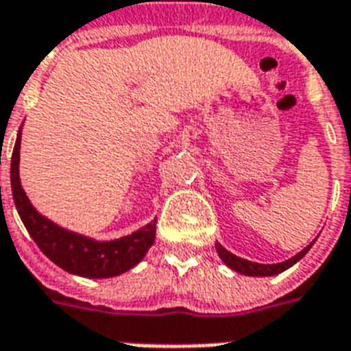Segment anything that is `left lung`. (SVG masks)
<instances>
[{"instance_id": "8db88e82", "label": "left lung", "mask_w": 351, "mask_h": 351, "mask_svg": "<svg viewBox=\"0 0 351 351\" xmlns=\"http://www.w3.org/2000/svg\"><path fill=\"white\" fill-rule=\"evenodd\" d=\"M315 242V240H313ZM313 242H311L310 245H306L304 250L299 251L297 255L291 256V258H288V261L284 262H278V264H258V262H251V261H245V258H240V256L233 255L231 251H228L226 247H222L220 244H215V247H217V253H219V256L224 261L226 266H230L233 271L237 273H242V275H247V277H271V275H278V273L286 271L288 267H291L293 264H297V262L302 258V256L310 251V247L313 245Z\"/></svg>"}]
</instances>
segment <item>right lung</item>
<instances>
[{"label":"right lung","mask_w":351,"mask_h":351,"mask_svg":"<svg viewBox=\"0 0 351 351\" xmlns=\"http://www.w3.org/2000/svg\"><path fill=\"white\" fill-rule=\"evenodd\" d=\"M19 145H21V131L16 138L12 162H10L14 204L32 240L56 266L80 277L109 278L129 271L142 261L156 237V219L134 233L109 242H100L63 230L52 220L38 213L25 195L19 182Z\"/></svg>","instance_id":"add662e5"}]
</instances>
